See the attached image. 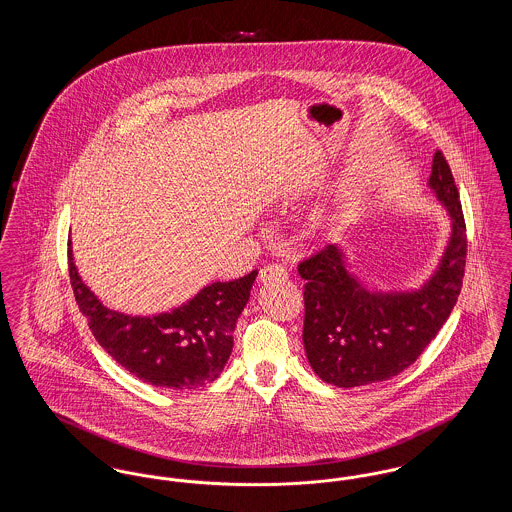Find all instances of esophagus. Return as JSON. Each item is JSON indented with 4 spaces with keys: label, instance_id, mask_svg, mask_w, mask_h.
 I'll use <instances>...</instances> for the list:
<instances>
[{
    "label": "esophagus",
    "instance_id": "1",
    "mask_svg": "<svg viewBox=\"0 0 512 512\" xmlns=\"http://www.w3.org/2000/svg\"><path fill=\"white\" fill-rule=\"evenodd\" d=\"M286 278H288V270L284 265H278V263H272V265H267L259 270L261 282H274V280H286Z\"/></svg>",
    "mask_w": 512,
    "mask_h": 512
}]
</instances>
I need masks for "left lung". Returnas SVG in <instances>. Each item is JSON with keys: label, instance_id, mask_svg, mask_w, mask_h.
Listing matches in <instances>:
<instances>
[{"label": "left lung", "instance_id": "left-lung-1", "mask_svg": "<svg viewBox=\"0 0 512 512\" xmlns=\"http://www.w3.org/2000/svg\"><path fill=\"white\" fill-rule=\"evenodd\" d=\"M428 186L447 207L451 238L439 267L420 290L372 292L326 245L299 263L305 322L303 343L318 378L338 388L384 382L403 372L438 336L463 288L466 224L459 190L443 153L436 151Z\"/></svg>", "mask_w": 512, "mask_h": 512}]
</instances>
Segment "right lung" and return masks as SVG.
Segmentation results:
<instances>
[{"label":"right lung","instance_id":"1","mask_svg":"<svg viewBox=\"0 0 512 512\" xmlns=\"http://www.w3.org/2000/svg\"><path fill=\"white\" fill-rule=\"evenodd\" d=\"M69 274L74 299L94 338L122 368L157 388L194 390L217 380L226 365L257 270L205 286L188 303L155 317L107 309L82 282L71 242Z\"/></svg>","mask_w":512,"mask_h":512}]
</instances>
